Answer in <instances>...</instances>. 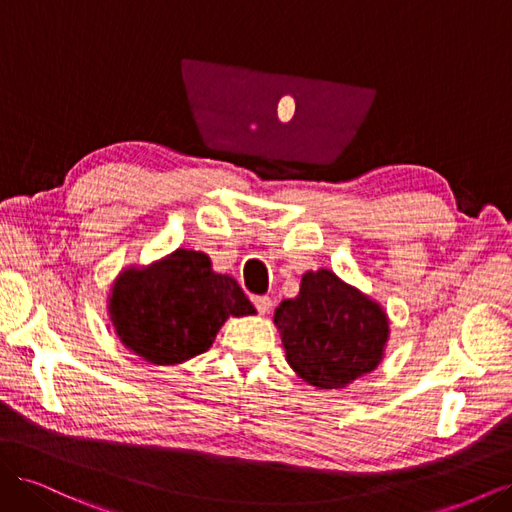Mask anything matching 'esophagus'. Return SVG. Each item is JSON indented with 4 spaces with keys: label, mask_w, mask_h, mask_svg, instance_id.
Instances as JSON below:
<instances>
[{
    "label": "esophagus",
    "mask_w": 512,
    "mask_h": 512,
    "mask_svg": "<svg viewBox=\"0 0 512 512\" xmlns=\"http://www.w3.org/2000/svg\"><path fill=\"white\" fill-rule=\"evenodd\" d=\"M252 303H254V307L258 309L260 314H267L269 309H271V305H273V301L269 297H252Z\"/></svg>",
    "instance_id": "obj_1"
}]
</instances>
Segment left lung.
I'll return each mask as SVG.
<instances>
[{"label":"left lung","instance_id":"obj_1","mask_svg":"<svg viewBox=\"0 0 512 512\" xmlns=\"http://www.w3.org/2000/svg\"><path fill=\"white\" fill-rule=\"evenodd\" d=\"M290 367L318 389H342L382 361L389 318L363 292L329 271L303 275L297 299L273 316Z\"/></svg>","mask_w":512,"mask_h":512}]
</instances>
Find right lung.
I'll return each mask as SVG.
<instances>
[{
    "label": "right lung",
    "mask_w": 512,
    "mask_h": 512,
    "mask_svg": "<svg viewBox=\"0 0 512 512\" xmlns=\"http://www.w3.org/2000/svg\"><path fill=\"white\" fill-rule=\"evenodd\" d=\"M108 312L123 346L147 363L175 365L211 348L228 316L256 309L203 252L177 250L147 269L123 271Z\"/></svg>",
    "instance_id": "add662e5"
}]
</instances>
